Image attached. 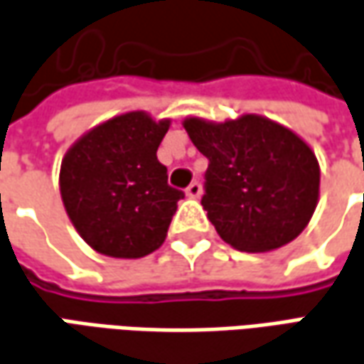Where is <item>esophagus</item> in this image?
Here are the masks:
<instances>
[{"label": "esophagus", "mask_w": 364, "mask_h": 364, "mask_svg": "<svg viewBox=\"0 0 364 364\" xmlns=\"http://www.w3.org/2000/svg\"><path fill=\"white\" fill-rule=\"evenodd\" d=\"M185 193H187V197H191V199H197L199 195L203 193V187H201V183L199 181H193L187 189H185Z\"/></svg>", "instance_id": "obj_1"}]
</instances>
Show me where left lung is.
Segmentation results:
<instances>
[{
    "label": "left lung",
    "instance_id": "obj_1",
    "mask_svg": "<svg viewBox=\"0 0 364 364\" xmlns=\"http://www.w3.org/2000/svg\"><path fill=\"white\" fill-rule=\"evenodd\" d=\"M183 127L209 159L201 205L225 243L265 253L299 237L315 213L321 181L305 141L261 115L225 123L189 117Z\"/></svg>",
    "mask_w": 364,
    "mask_h": 364
}]
</instances>
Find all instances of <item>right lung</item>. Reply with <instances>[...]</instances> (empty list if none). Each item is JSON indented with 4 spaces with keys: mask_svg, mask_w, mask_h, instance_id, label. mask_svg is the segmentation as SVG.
Returning a JSON list of instances; mask_svg holds the SVG:
<instances>
[{
    "mask_svg": "<svg viewBox=\"0 0 364 364\" xmlns=\"http://www.w3.org/2000/svg\"><path fill=\"white\" fill-rule=\"evenodd\" d=\"M169 119L131 111L85 133L65 153L59 189L69 219L97 253L139 259L159 249L185 193L167 183L157 149Z\"/></svg>",
    "mask_w": 364,
    "mask_h": 364,
    "instance_id": "1",
    "label": "right lung"
}]
</instances>
